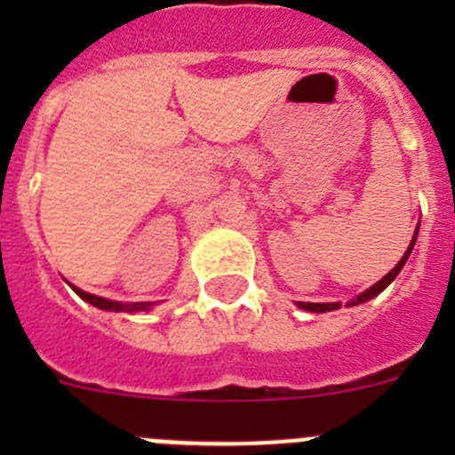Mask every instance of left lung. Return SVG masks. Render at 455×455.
<instances>
[{
	"label": "left lung",
	"mask_w": 455,
	"mask_h": 455,
	"mask_svg": "<svg viewBox=\"0 0 455 455\" xmlns=\"http://www.w3.org/2000/svg\"><path fill=\"white\" fill-rule=\"evenodd\" d=\"M415 241H417V230H415V236H412V241H410L408 251H405L403 257H401V262L396 264V267H394L392 271H389L387 275L383 277V280H378V283L373 284V287H369L367 291L360 293V296H357L355 300H351V303H348V305H360V303H364V300H371L373 296H378V293L383 291V289L387 287L389 283H392L394 277L399 275V271H401V268H403V264L408 262V255H410V252H412V248H415ZM299 307L307 309V312H332V309L339 307V303H299Z\"/></svg>",
	"instance_id": "obj_1"
}]
</instances>
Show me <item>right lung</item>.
<instances>
[{
	"mask_svg": "<svg viewBox=\"0 0 455 455\" xmlns=\"http://www.w3.org/2000/svg\"><path fill=\"white\" fill-rule=\"evenodd\" d=\"M75 291L82 296L86 303L95 305L100 309H111V312H140V309H150L152 303H116V300H107V299H100V296H92V293L82 291V289L72 287Z\"/></svg>",
	"mask_w": 455,
	"mask_h": 455,
	"instance_id": "obj_1",
	"label": "right lung"
}]
</instances>
